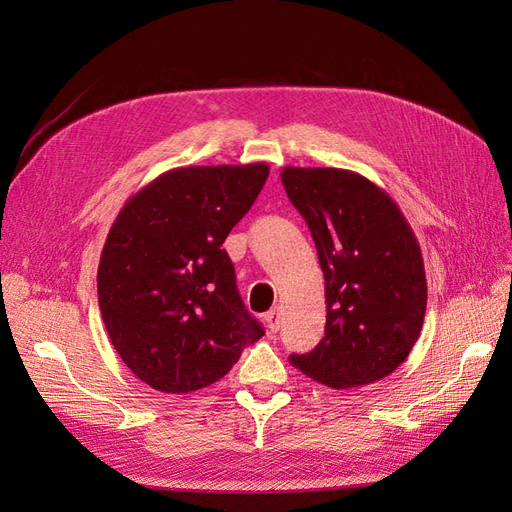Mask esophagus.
I'll return each mask as SVG.
<instances>
[{
    "mask_svg": "<svg viewBox=\"0 0 512 512\" xmlns=\"http://www.w3.org/2000/svg\"><path fill=\"white\" fill-rule=\"evenodd\" d=\"M265 322H267V327H269V331H280V309L277 307H273L271 312H267L265 314Z\"/></svg>",
    "mask_w": 512,
    "mask_h": 512,
    "instance_id": "obj_1",
    "label": "esophagus"
}]
</instances>
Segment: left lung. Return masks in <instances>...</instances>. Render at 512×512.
<instances>
[{
  "mask_svg": "<svg viewBox=\"0 0 512 512\" xmlns=\"http://www.w3.org/2000/svg\"><path fill=\"white\" fill-rule=\"evenodd\" d=\"M282 183L314 237L327 301L320 344L290 363L331 389L386 378L408 359L425 320V265L410 224L389 194L352 170L286 166Z\"/></svg>",
  "mask_w": 512,
  "mask_h": 512,
  "instance_id": "8db88e82",
  "label": "left lung"
}]
</instances>
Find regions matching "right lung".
Segmentation results:
<instances>
[{"instance_id":"1","label":"right lung","mask_w":512,"mask_h":512,"mask_svg":"<svg viewBox=\"0 0 512 512\" xmlns=\"http://www.w3.org/2000/svg\"><path fill=\"white\" fill-rule=\"evenodd\" d=\"M269 177L265 162L166 170L115 218L98 267L108 337L132 374L162 393L224 378L265 335L222 250Z\"/></svg>"}]
</instances>
